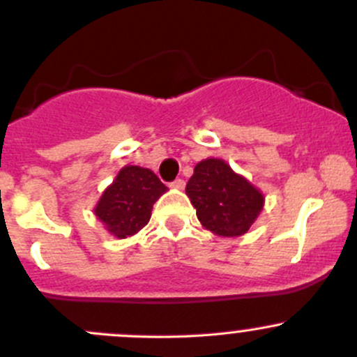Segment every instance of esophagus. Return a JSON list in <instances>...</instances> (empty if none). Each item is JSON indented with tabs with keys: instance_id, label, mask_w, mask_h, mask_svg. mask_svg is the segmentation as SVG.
Instances as JSON below:
<instances>
[{
	"instance_id": "esophagus-1",
	"label": "esophagus",
	"mask_w": 357,
	"mask_h": 357,
	"mask_svg": "<svg viewBox=\"0 0 357 357\" xmlns=\"http://www.w3.org/2000/svg\"><path fill=\"white\" fill-rule=\"evenodd\" d=\"M171 186H172V188H178V190H183V188H185V179H181V178L174 179V181H172V183H171Z\"/></svg>"
}]
</instances>
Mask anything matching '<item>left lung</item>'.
Wrapping results in <instances>:
<instances>
[{
	"instance_id": "left-lung-1",
	"label": "left lung",
	"mask_w": 357,
	"mask_h": 357,
	"mask_svg": "<svg viewBox=\"0 0 357 357\" xmlns=\"http://www.w3.org/2000/svg\"><path fill=\"white\" fill-rule=\"evenodd\" d=\"M186 193L199 221L219 236L247 233L264 205L262 193L219 158H207L195 165Z\"/></svg>"
}]
</instances>
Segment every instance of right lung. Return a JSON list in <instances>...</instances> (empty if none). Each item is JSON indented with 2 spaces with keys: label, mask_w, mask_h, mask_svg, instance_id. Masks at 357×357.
Listing matches in <instances>:
<instances>
[{
  "label": "right lung",
  "mask_w": 357,
  "mask_h": 357,
  "mask_svg": "<svg viewBox=\"0 0 357 357\" xmlns=\"http://www.w3.org/2000/svg\"><path fill=\"white\" fill-rule=\"evenodd\" d=\"M167 186L150 169L126 165L100 199L95 214L112 235L126 238L138 233Z\"/></svg>",
  "instance_id": "right-lung-1"
}]
</instances>
